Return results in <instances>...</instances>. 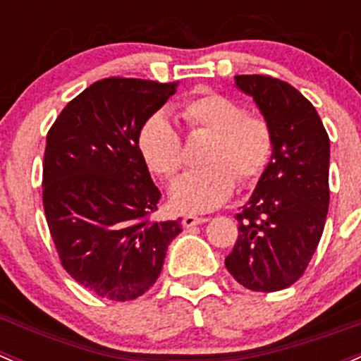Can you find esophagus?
Returning <instances> with one entry per match:
<instances>
[{
	"label": "esophagus",
	"instance_id": "esophagus-1",
	"mask_svg": "<svg viewBox=\"0 0 361 361\" xmlns=\"http://www.w3.org/2000/svg\"><path fill=\"white\" fill-rule=\"evenodd\" d=\"M205 221H209V219H207V217L192 216V214H188V216L182 217V224H184L185 228H192V226H196V224L205 223Z\"/></svg>",
	"mask_w": 361,
	"mask_h": 361
}]
</instances>
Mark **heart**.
Returning a JSON list of instances; mask_svg holds the SVG:
<instances>
[{
    "label": "heart",
    "mask_w": 361,
    "mask_h": 361,
    "mask_svg": "<svg viewBox=\"0 0 361 361\" xmlns=\"http://www.w3.org/2000/svg\"><path fill=\"white\" fill-rule=\"evenodd\" d=\"M179 116L189 133H210L203 152L207 166L173 182L172 202L184 212H207L223 205L242 185L263 179L276 154V131L262 112H247L240 102L216 91H200L180 103ZM137 149L149 172L163 180L182 166V137L161 112L142 121Z\"/></svg>",
    "instance_id": "b5f03b06"
}]
</instances>
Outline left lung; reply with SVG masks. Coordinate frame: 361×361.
Masks as SVG:
<instances>
[{
  "label": "left lung",
  "mask_w": 361,
  "mask_h": 361,
  "mask_svg": "<svg viewBox=\"0 0 361 361\" xmlns=\"http://www.w3.org/2000/svg\"><path fill=\"white\" fill-rule=\"evenodd\" d=\"M276 131V154L238 221L224 265L252 291H281L303 276L321 240L330 203V140L312 103L270 75H237Z\"/></svg>",
  "instance_id": "1"
}]
</instances>
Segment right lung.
I'll return each mask as SVG.
<instances>
[{
    "instance_id": "1",
    "label": "right lung",
    "mask_w": 361,
    "mask_h": 361,
    "mask_svg": "<svg viewBox=\"0 0 361 361\" xmlns=\"http://www.w3.org/2000/svg\"><path fill=\"white\" fill-rule=\"evenodd\" d=\"M177 84L109 77L75 96L47 133L45 219L63 269L102 298L135 300L159 277L180 219L154 221L161 192L137 149L145 117Z\"/></svg>"
}]
</instances>
